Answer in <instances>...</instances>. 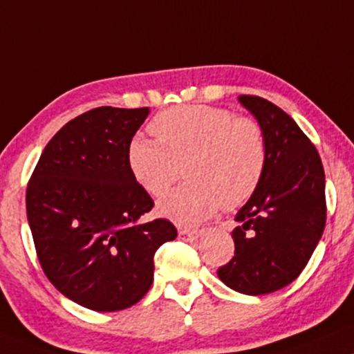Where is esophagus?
<instances>
[{
	"mask_svg": "<svg viewBox=\"0 0 354 354\" xmlns=\"http://www.w3.org/2000/svg\"><path fill=\"white\" fill-rule=\"evenodd\" d=\"M200 230H189V228H180L178 230V238L184 239V241H189V239H194L198 236Z\"/></svg>",
	"mask_w": 354,
	"mask_h": 354,
	"instance_id": "34e87169",
	"label": "esophagus"
}]
</instances>
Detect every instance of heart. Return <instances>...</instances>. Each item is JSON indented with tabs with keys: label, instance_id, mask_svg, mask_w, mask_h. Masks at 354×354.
<instances>
[{
	"label": "heart",
	"instance_id": "b5f03b06",
	"mask_svg": "<svg viewBox=\"0 0 354 354\" xmlns=\"http://www.w3.org/2000/svg\"><path fill=\"white\" fill-rule=\"evenodd\" d=\"M154 139L134 138L128 167L138 185L162 197L184 165L189 182L159 202V213L182 226L198 223L218 207L234 210L252 197L268 165V138L254 118L225 108L184 104L151 121Z\"/></svg>",
	"mask_w": 354,
	"mask_h": 354
}]
</instances>
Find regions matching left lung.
Segmentation results:
<instances>
[{
    "mask_svg": "<svg viewBox=\"0 0 354 354\" xmlns=\"http://www.w3.org/2000/svg\"><path fill=\"white\" fill-rule=\"evenodd\" d=\"M239 102L263 124L268 165L234 216V256L218 277L241 294L264 295L300 276L324 234L325 172L315 146L286 111L254 95Z\"/></svg>",
    "mask_w": 354,
    "mask_h": 354,
    "instance_id": "8db88e82",
    "label": "left lung"
}]
</instances>
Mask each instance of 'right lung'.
<instances>
[{
    "mask_svg": "<svg viewBox=\"0 0 354 354\" xmlns=\"http://www.w3.org/2000/svg\"><path fill=\"white\" fill-rule=\"evenodd\" d=\"M149 108L100 106L57 131L26 190L39 263L60 294L95 312L138 304L154 254L177 238L165 218L141 223L154 200L128 167V146Z\"/></svg>",
    "mask_w": 354,
    "mask_h": 354,
    "instance_id": "obj_1",
    "label": "right lung"
}]
</instances>
